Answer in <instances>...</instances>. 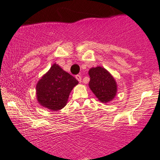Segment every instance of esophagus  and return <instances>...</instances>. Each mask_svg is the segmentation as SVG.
<instances>
[{
    "mask_svg": "<svg viewBox=\"0 0 160 160\" xmlns=\"http://www.w3.org/2000/svg\"><path fill=\"white\" fill-rule=\"evenodd\" d=\"M76 78L77 80L78 81V82H82V76H81L80 75H76Z\"/></svg>",
    "mask_w": 160,
    "mask_h": 160,
    "instance_id": "obj_1",
    "label": "esophagus"
}]
</instances>
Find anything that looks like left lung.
<instances>
[{
	"label": "left lung",
	"mask_w": 160,
	"mask_h": 160,
	"mask_svg": "<svg viewBox=\"0 0 160 160\" xmlns=\"http://www.w3.org/2000/svg\"><path fill=\"white\" fill-rule=\"evenodd\" d=\"M88 73L91 77L89 87L99 100L102 102L112 100L117 93V84L112 75L101 67L91 68Z\"/></svg>",
	"instance_id": "obj_1"
}]
</instances>
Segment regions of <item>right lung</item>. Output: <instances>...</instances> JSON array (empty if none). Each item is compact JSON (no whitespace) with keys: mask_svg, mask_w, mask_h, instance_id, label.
<instances>
[{"mask_svg":"<svg viewBox=\"0 0 160 160\" xmlns=\"http://www.w3.org/2000/svg\"><path fill=\"white\" fill-rule=\"evenodd\" d=\"M78 83L76 78L54 63L37 84V100L48 109H61L67 105L69 93Z\"/></svg>","mask_w":160,"mask_h":160,"instance_id":"obj_1","label":"right lung"}]
</instances>
